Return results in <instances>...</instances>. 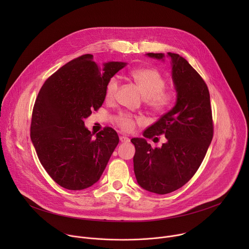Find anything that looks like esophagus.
Segmentation results:
<instances>
[{
    "label": "esophagus",
    "mask_w": 249,
    "mask_h": 249,
    "mask_svg": "<svg viewBox=\"0 0 249 249\" xmlns=\"http://www.w3.org/2000/svg\"><path fill=\"white\" fill-rule=\"evenodd\" d=\"M119 140H120L121 143H128V142H130V139L127 138L126 136H120Z\"/></svg>",
    "instance_id": "obj_1"
}]
</instances>
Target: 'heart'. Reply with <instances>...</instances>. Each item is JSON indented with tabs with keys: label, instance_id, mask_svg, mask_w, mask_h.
I'll return each mask as SVG.
<instances>
[{
	"label": "heart",
	"instance_id": "obj_1",
	"mask_svg": "<svg viewBox=\"0 0 249 249\" xmlns=\"http://www.w3.org/2000/svg\"><path fill=\"white\" fill-rule=\"evenodd\" d=\"M130 76L139 86L144 97L146 105L155 115L167 113L174 103L175 95L173 91L165 89V79L155 68L140 67L133 69ZM119 89V79L110 78L105 86V97L107 100L114 99ZM115 124L124 132H131L137 125L143 123L140 117L129 113L121 112L114 118Z\"/></svg>",
	"mask_w": 249,
	"mask_h": 249
}]
</instances>
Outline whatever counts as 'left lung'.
<instances>
[{
  "instance_id": "1",
  "label": "left lung",
  "mask_w": 249,
  "mask_h": 249,
  "mask_svg": "<svg viewBox=\"0 0 249 249\" xmlns=\"http://www.w3.org/2000/svg\"><path fill=\"white\" fill-rule=\"evenodd\" d=\"M163 59L162 53H148ZM171 59L177 92L174 107L150 126L144 137L131 140L135 146L134 172L138 184L150 192L167 194L186 184L201 165L214 135L210 93L196 70L178 54ZM163 134L167 142L154 149L146 138Z\"/></svg>"
}]
</instances>
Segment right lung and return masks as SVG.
<instances>
[{
  "instance_id": "add662e5",
  "label": "right lung",
  "mask_w": 249,
  "mask_h": 249,
  "mask_svg": "<svg viewBox=\"0 0 249 249\" xmlns=\"http://www.w3.org/2000/svg\"><path fill=\"white\" fill-rule=\"evenodd\" d=\"M125 66L105 63L100 72L92 55L85 54L61 67L39 90L30 138L41 164L60 186L83 190L100 178L119 138L110 127L93 138L84 119L101 107L106 83Z\"/></svg>"
}]
</instances>
